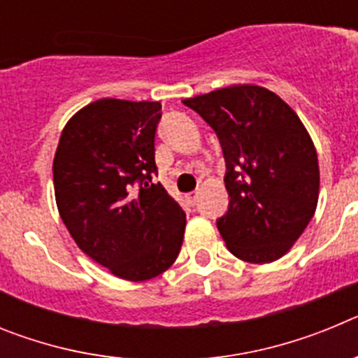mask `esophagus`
<instances>
[{"label": "esophagus", "mask_w": 358, "mask_h": 358, "mask_svg": "<svg viewBox=\"0 0 358 358\" xmlns=\"http://www.w3.org/2000/svg\"><path fill=\"white\" fill-rule=\"evenodd\" d=\"M197 199H199V192H189V194H186V201H188L192 206H195Z\"/></svg>", "instance_id": "34e87169"}]
</instances>
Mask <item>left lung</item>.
<instances>
[{
  "instance_id": "obj_1",
  "label": "left lung",
  "mask_w": 358,
  "mask_h": 358,
  "mask_svg": "<svg viewBox=\"0 0 358 358\" xmlns=\"http://www.w3.org/2000/svg\"><path fill=\"white\" fill-rule=\"evenodd\" d=\"M217 134L229 208L217 227L236 258L271 264L285 255L317 208V152L276 93L231 85L182 100Z\"/></svg>"
}]
</instances>
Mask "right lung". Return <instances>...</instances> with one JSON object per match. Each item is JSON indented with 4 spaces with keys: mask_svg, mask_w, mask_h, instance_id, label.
Wrapping results in <instances>:
<instances>
[{
    "mask_svg": "<svg viewBox=\"0 0 358 358\" xmlns=\"http://www.w3.org/2000/svg\"><path fill=\"white\" fill-rule=\"evenodd\" d=\"M159 102L102 98L66 123L53 159L57 208L85 255L129 281L176 262L186 213L154 185Z\"/></svg>",
    "mask_w": 358,
    "mask_h": 358,
    "instance_id": "add662e5",
    "label": "right lung"
}]
</instances>
